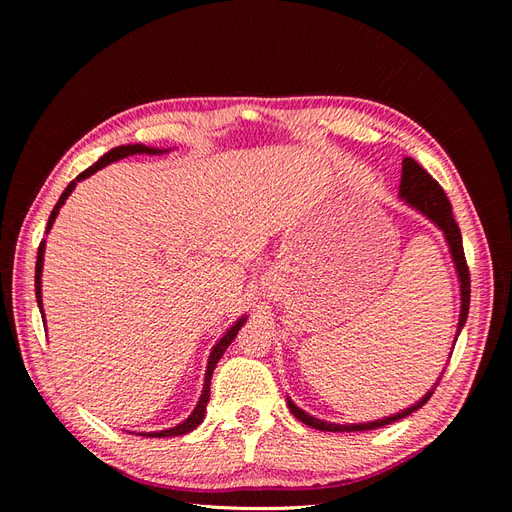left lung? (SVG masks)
Returning a JSON list of instances; mask_svg holds the SVG:
<instances>
[{
    "mask_svg": "<svg viewBox=\"0 0 512 512\" xmlns=\"http://www.w3.org/2000/svg\"><path fill=\"white\" fill-rule=\"evenodd\" d=\"M399 196L406 200L410 207H414L416 211H421L423 215L436 224L442 232H444V239L451 247V256L455 262V269L459 275V288H461V314H459V324H457V335H455V342L457 337L463 329V324L468 320V309H470V271H468V262H466V254H463V243H461V232L459 226L453 218V207L448 203V198L444 194V190L440 188V183L433 179L427 170L418 164L412 158H404L401 162V183H399ZM455 348V344H453ZM442 378V376H440ZM438 378V380H440ZM438 382L431 386L427 391V395L421 397V401H416L410 408L401 410L393 416H384L378 418V421H371V423H348V425H337V423H327V421H320V418L307 414L305 410H301L294 401L288 397V408L294 414V418H299L301 423L320 429V431H367V429H378L384 425H391L399 418H406L408 414L416 412L418 408H423L429 397L433 395V389H436Z\"/></svg>",
    "mask_w": 512,
    "mask_h": 512,
    "instance_id": "left-lung-1",
    "label": "left lung"
}]
</instances>
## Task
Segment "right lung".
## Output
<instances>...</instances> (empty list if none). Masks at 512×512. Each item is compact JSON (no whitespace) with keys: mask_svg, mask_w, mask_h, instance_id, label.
<instances>
[{"mask_svg":"<svg viewBox=\"0 0 512 512\" xmlns=\"http://www.w3.org/2000/svg\"><path fill=\"white\" fill-rule=\"evenodd\" d=\"M164 151H168V149H153V147H145V145H121V147H115V149H111L108 153H104V156L94 164V166H89L87 170H83V173L76 177L74 181H70V185L68 188L64 190V194L59 196V200H57V205L53 207V211H51V215H49V224H46V232H49L51 228H53V224H55V218H57V213H59V209H61V205L66 203L68 200V196L72 194V190L76 188V183L79 181H83V179H87V177H91L94 173H98L100 168H104L106 164H111V162H117V160H121V158H128V156H136V153H149V156H156V153H164ZM42 262H44V241L40 243V247H38V258H36V301H38V307H40V314H42V320H44V309H42ZM247 320V316H243V318H239L235 324H232V327L224 333V337L220 339L218 344L213 346V350H211V354H209V363H207V374H205V384H203V395H200V399H198V404H196V408H194V412L185 418L183 423H179L177 427H170V429H162V431H143V433H136V436H143V438H173V436H183V433H190V431H194L200 423H203V418H205V412H207V404H209V391H211V376H213V369H215V365H218V361L222 359V354L226 352V348L232 344V339L237 337V333H239V329L243 327V322Z\"/></svg>","mask_w":512,"mask_h":512,"instance_id":"1","label":"right lung"}]
</instances>
